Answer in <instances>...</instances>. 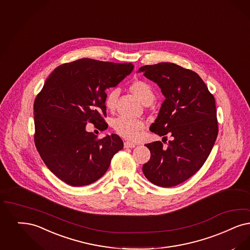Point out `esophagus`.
I'll list each match as a JSON object with an SVG mask.
<instances>
[{
	"mask_svg": "<svg viewBox=\"0 0 250 250\" xmlns=\"http://www.w3.org/2000/svg\"><path fill=\"white\" fill-rule=\"evenodd\" d=\"M124 145H125V148H135L136 147V144L129 142V141H125L124 143Z\"/></svg>",
	"mask_w": 250,
	"mask_h": 250,
	"instance_id": "1",
	"label": "esophagus"
}]
</instances>
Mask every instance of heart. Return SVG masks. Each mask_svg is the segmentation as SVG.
Listing matches in <instances>:
<instances>
[{"mask_svg":"<svg viewBox=\"0 0 250 250\" xmlns=\"http://www.w3.org/2000/svg\"><path fill=\"white\" fill-rule=\"evenodd\" d=\"M130 90L136 95L143 104H150L154 99L155 94L149 83L145 81L137 80L130 85ZM119 97V89L111 88L107 92L105 98V105L107 109L113 110ZM113 129L122 137L129 140L139 139L141 133L145 129L143 121L137 119H128L125 117H119L113 121Z\"/></svg>","mask_w":250,"mask_h":250,"instance_id":"heart-1","label":"heart"}]
</instances>
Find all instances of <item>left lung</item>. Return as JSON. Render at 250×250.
<instances>
[{"mask_svg":"<svg viewBox=\"0 0 250 250\" xmlns=\"http://www.w3.org/2000/svg\"><path fill=\"white\" fill-rule=\"evenodd\" d=\"M139 71L166 98L150 131L173 138L167 147L161 141L145 145L150 158L142 171L151 183L173 187L194 175L211 152L219 133L215 99L196 72L177 64L145 65Z\"/></svg>","mask_w":250,"mask_h":250,"instance_id":"1","label":"left lung"}]
</instances>
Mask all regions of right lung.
I'll list each match as a JSON object with an SVG mask.
<instances>
[{
  "mask_svg": "<svg viewBox=\"0 0 250 250\" xmlns=\"http://www.w3.org/2000/svg\"><path fill=\"white\" fill-rule=\"evenodd\" d=\"M134 68L132 63L91 59L56 68L34 100V143L41 158L70 186L89 185L109 168L124 143L116 134L99 139L88 123L107 129L105 90L116 86Z\"/></svg>",
  "mask_w": 250,
  "mask_h": 250,
  "instance_id": "add662e5",
  "label": "right lung"
}]
</instances>
